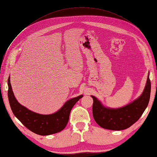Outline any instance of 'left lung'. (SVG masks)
Here are the masks:
<instances>
[{
  "label": "left lung",
  "mask_w": 157,
  "mask_h": 157,
  "mask_svg": "<svg viewBox=\"0 0 157 157\" xmlns=\"http://www.w3.org/2000/svg\"><path fill=\"white\" fill-rule=\"evenodd\" d=\"M149 75L141 96L122 107L117 109L106 107L96 97L91 96L94 101L93 117L97 124L105 129L122 130L130 127L138 121L149 101L151 81Z\"/></svg>",
  "instance_id": "obj_1"
}]
</instances>
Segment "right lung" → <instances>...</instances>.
<instances>
[{
	"mask_svg": "<svg viewBox=\"0 0 157 157\" xmlns=\"http://www.w3.org/2000/svg\"><path fill=\"white\" fill-rule=\"evenodd\" d=\"M8 96L13 115L31 132L40 136H48L63 130L69 121L71 109L82 95L69 99L59 111L50 115H41L31 111L21 105L12 91L10 77L8 80Z\"/></svg>",
	"mask_w": 157,
	"mask_h": 157,
	"instance_id": "right-lung-1",
	"label": "right lung"
}]
</instances>
